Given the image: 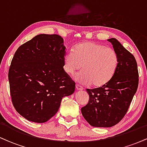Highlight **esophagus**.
<instances>
[{"label": "esophagus", "mask_w": 147, "mask_h": 147, "mask_svg": "<svg viewBox=\"0 0 147 147\" xmlns=\"http://www.w3.org/2000/svg\"><path fill=\"white\" fill-rule=\"evenodd\" d=\"M76 88L78 90H82L84 89V88L81 85H79V84H76Z\"/></svg>", "instance_id": "34e87169"}]
</instances>
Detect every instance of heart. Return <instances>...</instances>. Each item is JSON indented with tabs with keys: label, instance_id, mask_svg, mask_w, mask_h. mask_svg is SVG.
Wrapping results in <instances>:
<instances>
[{
	"label": "heart",
	"instance_id": "obj_1",
	"mask_svg": "<svg viewBox=\"0 0 147 147\" xmlns=\"http://www.w3.org/2000/svg\"><path fill=\"white\" fill-rule=\"evenodd\" d=\"M119 59L113 48L102 43L84 41L77 44L73 52H68L63 57L64 71L73 75L77 70L83 69L75 76L81 84L101 87L112 79L117 70Z\"/></svg>",
	"mask_w": 147,
	"mask_h": 147
}]
</instances>
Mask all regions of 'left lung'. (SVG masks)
<instances>
[{"mask_svg":"<svg viewBox=\"0 0 147 147\" xmlns=\"http://www.w3.org/2000/svg\"><path fill=\"white\" fill-rule=\"evenodd\" d=\"M118 55V66L112 79L103 86L86 89L88 103L82 115L95 127H111L124 117L137 91L139 74L136 59L116 38L108 39Z\"/></svg>","mask_w":147,"mask_h":147,"instance_id":"1","label":"left lung"}]
</instances>
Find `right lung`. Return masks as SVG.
Here are the masks:
<instances>
[{"label": "right lung", "instance_id": "obj_1", "mask_svg": "<svg viewBox=\"0 0 147 147\" xmlns=\"http://www.w3.org/2000/svg\"><path fill=\"white\" fill-rule=\"evenodd\" d=\"M65 47L58 34H41L15 52L8 72L16 111L28 120L43 123L58 111L63 97L75 92V82L64 71Z\"/></svg>", "mask_w": 147, "mask_h": 147}]
</instances>
